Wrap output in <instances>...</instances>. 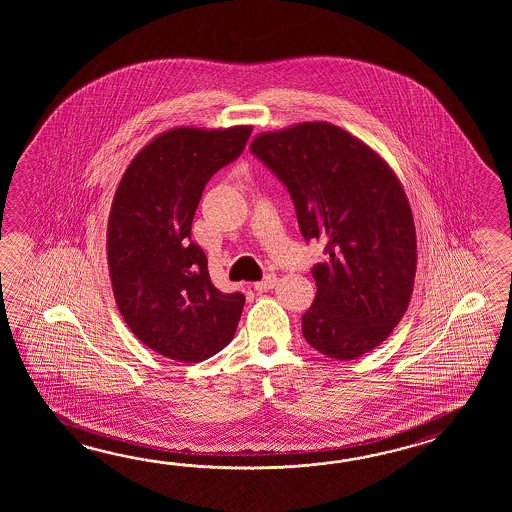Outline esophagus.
<instances>
[{"instance_id": "obj_1", "label": "esophagus", "mask_w": 512, "mask_h": 512, "mask_svg": "<svg viewBox=\"0 0 512 512\" xmlns=\"http://www.w3.org/2000/svg\"><path fill=\"white\" fill-rule=\"evenodd\" d=\"M274 285H276V276H274V274H267L261 282L254 283V289L260 291V293H265V291L272 289Z\"/></svg>"}]
</instances>
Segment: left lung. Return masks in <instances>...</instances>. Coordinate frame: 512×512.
<instances>
[{"label":"left lung","instance_id":"obj_1","mask_svg":"<svg viewBox=\"0 0 512 512\" xmlns=\"http://www.w3.org/2000/svg\"><path fill=\"white\" fill-rule=\"evenodd\" d=\"M251 152L291 192L305 241L326 243L311 269L305 340L337 360L381 346L408 309L417 269L414 216L392 166L322 120L260 133Z\"/></svg>","mask_w":512,"mask_h":512}]
</instances>
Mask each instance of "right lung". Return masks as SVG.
Here are the masks:
<instances>
[{
  "instance_id": "add662e5",
  "label": "right lung",
  "mask_w": 512,
  "mask_h": 512,
  "mask_svg": "<svg viewBox=\"0 0 512 512\" xmlns=\"http://www.w3.org/2000/svg\"><path fill=\"white\" fill-rule=\"evenodd\" d=\"M252 126H179L137 153L108 219L109 280L120 315L166 359L201 362L229 344L245 296L214 287L192 219L210 177L245 148Z\"/></svg>"
}]
</instances>
